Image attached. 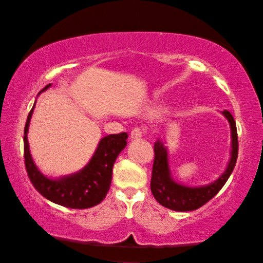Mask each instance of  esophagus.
<instances>
[{"mask_svg":"<svg viewBox=\"0 0 263 263\" xmlns=\"http://www.w3.org/2000/svg\"><path fill=\"white\" fill-rule=\"evenodd\" d=\"M143 136V130L141 128H134L130 133V139L132 140H140Z\"/></svg>","mask_w":263,"mask_h":263,"instance_id":"34e87169","label":"esophagus"}]
</instances>
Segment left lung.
I'll return each mask as SVG.
<instances>
[{
	"label": "left lung",
	"mask_w": 263,
	"mask_h": 263,
	"mask_svg": "<svg viewBox=\"0 0 263 263\" xmlns=\"http://www.w3.org/2000/svg\"><path fill=\"white\" fill-rule=\"evenodd\" d=\"M222 114L229 120L232 133V150L231 160L223 174L213 183L204 185V186L190 187L176 183L170 175L169 160H167V150L161 140H157L154 145L155 158L153 165L152 182L150 189L158 203L178 212H187L201 208L209 200L217 195L225 185L227 179L233 171L236 158H238V133L233 116L229 110H223Z\"/></svg>",
	"instance_id": "obj_1"
}]
</instances>
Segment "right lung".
I'll list each match as a JSON object with an SVG mask.
<instances>
[{"mask_svg": "<svg viewBox=\"0 0 263 263\" xmlns=\"http://www.w3.org/2000/svg\"><path fill=\"white\" fill-rule=\"evenodd\" d=\"M50 86L51 84L45 86L42 92ZM33 108L34 105L24 127V163L34 189L46 199L68 209H88L100 204L110 187L116 157L127 145V133L111 134L101 139L91 161L84 169L64 177L47 178L34 164L29 149L27 135Z\"/></svg>", "mask_w": 263, "mask_h": 263, "instance_id": "right-lung-1", "label": "right lung"}]
</instances>
